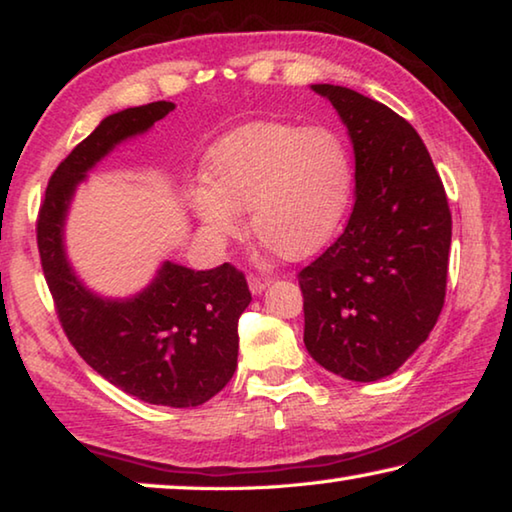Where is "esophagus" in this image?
I'll return each instance as SVG.
<instances>
[{
    "label": "esophagus",
    "mask_w": 512,
    "mask_h": 512,
    "mask_svg": "<svg viewBox=\"0 0 512 512\" xmlns=\"http://www.w3.org/2000/svg\"><path fill=\"white\" fill-rule=\"evenodd\" d=\"M268 284H271V280H268V277H264V275H248V287H250V291L255 293V296L264 293Z\"/></svg>",
    "instance_id": "obj_1"
}]
</instances>
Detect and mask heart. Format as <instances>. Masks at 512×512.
Listing matches in <instances>:
<instances>
[{"instance_id": "b5f03b06", "label": "heart", "mask_w": 512, "mask_h": 512, "mask_svg": "<svg viewBox=\"0 0 512 512\" xmlns=\"http://www.w3.org/2000/svg\"><path fill=\"white\" fill-rule=\"evenodd\" d=\"M205 180L189 189V210L216 244L253 232L284 259L318 253L339 230L354 169L339 135L323 126L255 121L207 153Z\"/></svg>"}]
</instances>
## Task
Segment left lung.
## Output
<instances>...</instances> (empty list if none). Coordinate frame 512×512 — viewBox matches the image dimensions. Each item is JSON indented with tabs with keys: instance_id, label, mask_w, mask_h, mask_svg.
Wrapping results in <instances>:
<instances>
[{
	"instance_id": "8db88e82",
	"label": "left lung",
	"mask_w": 512,
	"mask_h": 512,
	"mask_svg": "<svg viewBox=\"0 0 512 512\" xmlns=\"http://www.w3.org/2000/svg\"><path fill=\"white\" fill-rule=\"evenodd\" d=\"M354 149V210L343 235L298 275L305 345L325 370L377 381L402 366L443 311L452 214L409 121L341 85L318 83Z\"/></svg>"
}]
</instances>
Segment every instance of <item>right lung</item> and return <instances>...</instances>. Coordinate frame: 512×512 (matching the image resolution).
<instances>
[{
    "mask_svg": "<svg viewBox=\"0 0 512 512\" xmlns=\"http://www.w3.org/2000/svg\"><path fill=\"white\" fill-rule=\"evenodd\" d=\"M173 108L155 101L108 115L58 164L40 207L38 250L60 323L83 361L137 400L189 409L235 375L237 323L250 305L244 273L230 264L194 271L162 262L140 293L106 298L85 287L65 248L69 207L88 171Z\"/></svg>",
    "mask_w": 512,
    "mask_h": 512,
    "instance_id": "1",
    "label": "right lung"
}]
</instances>
